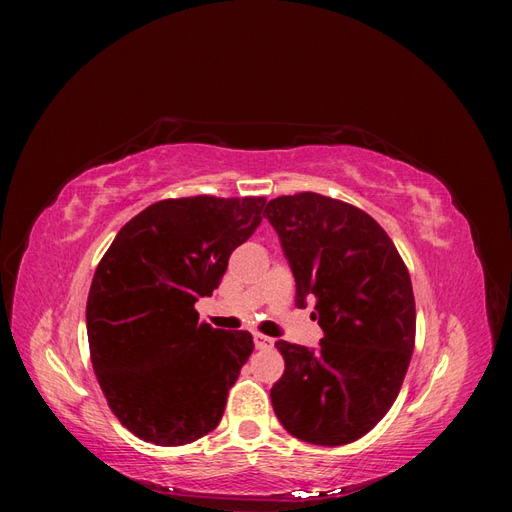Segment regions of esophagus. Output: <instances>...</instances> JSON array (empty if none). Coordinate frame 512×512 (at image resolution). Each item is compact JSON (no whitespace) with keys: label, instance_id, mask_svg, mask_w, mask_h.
Segmentation results:
<instances>
[{"label":"esophagus","instance_id":"1","mask_svg":"<svg viewBox=\"0 0 512 512\" xmlns=\"http://www.w3.org/2000/svg\"><path fill=\"white\" fill-rule=\"evenodd\" d=\"M254 346H256V350H269V348H273V339L267 335L254 333Z\"/></svg>","mask_w":512,"mask_h":512}]
</instances>
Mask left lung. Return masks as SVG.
Returning a JSON list of instances; mask_svg holds the SVG:
<instances>
[{
  "instance_id": "1",
  "label": "left lung",
  "mask_w": 512,
  "mask_h": 512,
  "mask_svg": "<svg viewBox=\"0 0 512 512\" xmlns=\"http://www.w3.org/2000/svg\"><path fill=\"white\" fill-rule=\"evenodd\" d=\"M267 220L297 282L316 301L318 350L275 342L286 369L271 404L290 436L318 446L363 438L389 412L414 350L410 273L384 228L342 200L314 192L273 198Z\"/></svg>"
}]
</instances>
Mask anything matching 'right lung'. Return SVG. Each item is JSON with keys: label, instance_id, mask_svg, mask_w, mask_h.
Instances as JSON below:
<instances>
[{"label": "right lung", "instance_id": "1", "mask_svg": "<svg viewBox=\"0 0 512 512\" xmlns=\"http://www.w3.org/2000/svg\"><path fill=\"white\" fill-rule=\"evenodd\" d=\"M265 198H168L123 226L87 297L89 354L108 408L136 438L207 436L254 350L247 331L198 322L230 254L254 235Z\"/></svg>", "mask_w": 512, "mask_h": 512}]
</instances>
